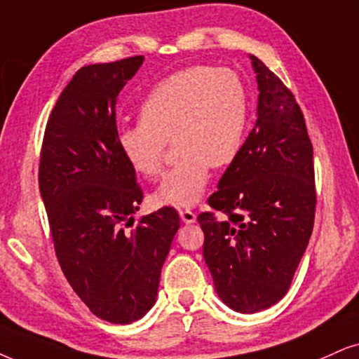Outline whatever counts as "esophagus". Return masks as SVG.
Returning a JSON list of instances; mask_svg holds the SVG:
<instances>
[{
    "instance_id": "esophagus-1",
    "label": "esophagus",
    "mask_w": 359,
    "mask_h": 359,
    "mask_svg": "<svg viewBox=\"0 0 359 359\" xmlns=\"http://www.w3.org/2000/svg\"><path fill=\"white\" fill-rule=\"evenodd\" d=\"M180 218L183 223H194L196 221V215L191 210H180Z\"/></svg>"
}]
</instances>
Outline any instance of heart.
<instances>
[{
	"label": "heart",
	"instance_id": "obj_1",
	"mask_svg": "<svg viewBox=\"0 0 359 359\" xmlns=\"http://www.w3.org/2000/svg\"><path fill=\"white\" fill-rule=\"evenodd\" d=\"M250 121V95L229 68L191 66L161 79L140 106V121L118 131V148L144 178L165 166L168 141L178 154L154 193L159 205L188 208L205 193L210 170L240 156Z\"/></svg>",
	"mask_w": 359,
	"mask_h": 359
}]
</instances>
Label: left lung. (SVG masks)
I'll return each mask as SVG.
<instances>
[{"instance_id": "1", "label": "left lung", "mask_w": 359, "mask_h": 359, "mask_svg": "<svg viewBox=\"0 0 359 359\" xmlns=\"http://www.w3.org/2000/svg\"><path fill=\"white\" fill-rule=\"evenodd\" d=\"M258 81V119L198 216L203 256L216 293L238 313H256L287 293L316 211L313 144L293 93L250 55Z\"/></svg>"}]
</instances>
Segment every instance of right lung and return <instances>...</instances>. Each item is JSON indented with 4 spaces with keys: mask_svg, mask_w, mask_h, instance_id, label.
<instances>
[{
    "mask_svg": "<svg viewBox=\"0 0 359 359\" xmlns=\"http://www.w3.org/2000/svg\"><path fill=\"white\" fill-rule=\"evenodd\" d=\"M144 56L78 69L44 130L39 193L66 280L101 320L128 325L151 309L171 241L175 208L143 216L136 172L118 148L116 98Z\"/></svg>",
    "mask_w": 359,
    "mask_h": 359,
    "instance_id": "right-lung-1",
    "label": "right lung"
}]
</instances>
